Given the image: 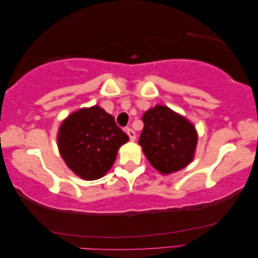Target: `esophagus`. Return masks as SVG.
Returning <instances> with one entry per match:
<instances>
[{
	"instance_id": "esophagus-1",
	"label": "esophagus",
	"mask_w": 258,
	"mask_h": 258,
	"mask_svg": "<svg viewBox=\"0 0 258 258\" xmlns=\"http://www.w3.org/2000/svg\"><path fill=\"white\" fill-rule=\"evenodd\" d=\"M125 132H126V134L128 135V138H130V140L131 141H135V139H136V134H135V132L134 131L132 130V128H130V127H127L125 130Z\"/></svg>"
}]
</instances>
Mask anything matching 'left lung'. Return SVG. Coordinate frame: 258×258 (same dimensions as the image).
<instances>
[{"instance_id": "left-lung-1", "label": "left lung", "mask_w": 258, "mask_h": 258, "mask_svg": "<svg viewBox=\"0 0 258 258\" xmlns=\"http://www.w3.org/2000/svg\"><path fill=\"white\" fill-rule=\"evenodd\" d=\"M142 119L144 128L139 144L158 172L175 173L193 161L197 132L188 119L163 105L150 108Z\"/></svg>"}]
</instances>
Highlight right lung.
I'll return each mask as SVG.
<instances>
[{
  "mask_svg": "<svg viewBox=\"0 0 258 258\" xmlns=\"http://www.w3.org/2000/svg\"><path fill=\"white\" fill-rule=\"evenodd\" d=\"M128 136L100 106L81 108L63 120L57 135L58 151L69 168L86 180L104 176Z\"/></svg>",
  "mask_w": 258,
  "mask_h": 258,
  "instance_id": "add662e5",
  "label": "right lung"
}]
</instances>
